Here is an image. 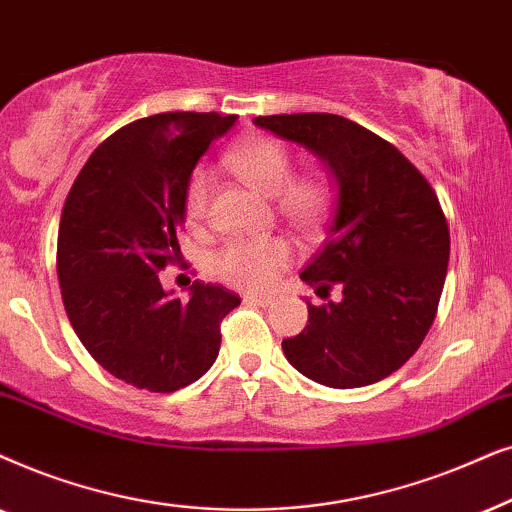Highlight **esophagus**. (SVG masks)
Listing matches in <instances>:
<instances>
[{
  "label": "esophagus",
  "instance_id": "1",
  "mask_svg": "<svg viewBox=\"0 0 512 512\" xmlns=\"http://www.w3.org/2000/svg\"><path fill=\"white\" fill-rule=\"evenodd\" d=\"M243 302L257 304V306H269L271 304V297H267V295H252V292H248V295H243Z\"/></svg>",
  "mask_w": 512,
  "mask_h": 512
}]
</instances>
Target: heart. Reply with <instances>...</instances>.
I'll use <instances>...</instances> for the list:
<instances>
[{"label":"heart","instance_id":"b5f03b06","mask_svg":"<svg viewBox=\"0 0 512 512\" xmlns=\"http://www.w3.org/2000/svg\"><path fill=\"white\" fill-rule=\"evenodd\" d=\"M224 166L238 180L269 199L292 227L304 234H316L330 215L335 187L323 173H295L290 149L276 138H250L224 156ZM213 173L199 166L185 189V213L194 224L208 217ZM295 250L281 236L238 238L229 241L215 255V274L224 283L241 290L264 292L278 283V276L292 264Z\"/></svg>","mask_w":512,"mask_h":512}]
</instances>
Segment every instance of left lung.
Returning <instances> with one entry per match:
<instances>
[{
	"label": "left lung",
	"instance_id": "left-lung-1",
	"mask_svg": "<svg viewBox=\"0 0 512 512\" xmlns=\"http://www.w3.org/2000/svg\"><path fill=\"white\" fill-rule=\"evenodd\" d=\"M257 126L316 152L337 180L327 238L302 278L327 299L283 339L295 367L330 388L374 384L414 356L438 313L449 227L438 194L398 147L339 114H271Z\"/></svg>",
	"mask_w": 512,
	"mask_h": 512
}]
</instances>
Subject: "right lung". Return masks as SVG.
I'll return each mask as SVG.
<instances>
[{"label":"right lung","instance_id":"obj_1","mask_svg":"<svg viewBox=\"0 0 512 512\" xmlns=\"http://www.w3.org/2000/svg\"><path fill=\"white\" fill-rule=\"evenodd\" d=\"M217 112H166L112 133L65 199L56 267L67 318L86 351L126 384L173 393L220 353L241 299L220 283L168 297L159 271L182 264L185 189L210 142L234 126Z\"/></svg>","mask_w":512,"mask_h":512}]
</instances>
